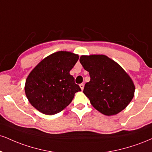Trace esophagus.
Segmentation results:
<instances>
[{
    "label": "esophagus",
    "mask_w": 152,
    "mask_h": 152,
    "mask_svg": "<svg viewBox=\"0 0 152 152\" xmlns=\"http://www.w3.org/2000/svg\"><path fill=\"white\" fill-rule=\"evenodd\" d=\"M79 86H80V88H81V89L82 91L83 90V88H84V84L83 83H81L79 85Z\"/></svg>",
    "instance_id": "34e87169"
}]
</instances>
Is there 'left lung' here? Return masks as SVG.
<instances>
[{
	"label": "left lung",
	"mask_w": 152,
	"mask_h": 152,
	"mask_svg": "<svg viewBox=\"0 0 152 152\" xmlns=\"http://www.w3.org/2000/svg\"><path fill=\"white\" fill-rule=\"evenodd\" d=\"M80 63L89 72L91 80L85 84L83 94L91 104L105 115L121 112L134 95V82L114 60L103 54L82 55Z\"/></svg>",
	"instance_id": "left-lung-1"
}]
</instances>
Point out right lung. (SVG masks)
Returning <instances> with one entry per match:
<instances>
[{
    "mask_svg": "<svg viewBox=\"0 0 152 152\" xmlns=\"http://www.w3.org/2000/svg\"><path fill=\"white\" fill-rule=\"evenodd\" d=\"M78 59V54L60 51L43 58L31 71L25 85L30 103L49 115L66 107L76 92L81 91L69 74Z\"/></svg>",
    "mask_w": 152,
    "mask_h": 152,
    "instance_id": "add662e5",
    "label": "right lung"
}]
</instances>
